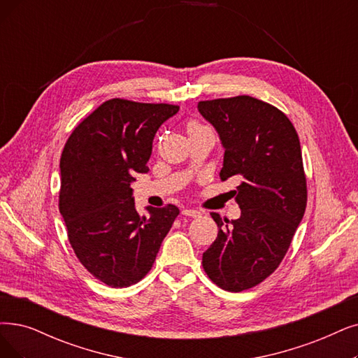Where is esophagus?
Here are the masks:
<instances>
[{
	"instance_id": "1",
	"label": "esophagus",
	"mask_w": 358,
	"mask_h": 358,
	"mask_svg": "<svg viewBox=\"0 0 358 358\" xmlns=\"http://www.w3.org/2000/svg\"><path fill=\"white\" fill-rule=\"evenodd\" d=\"M182 214H183V216H188V217H201V211H199V210H192V208H185L183 211H182Z\"/></svg>"
}]
</instances>
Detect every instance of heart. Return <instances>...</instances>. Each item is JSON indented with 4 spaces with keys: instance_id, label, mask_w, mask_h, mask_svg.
Returning <instances> with one entry per match:
<instances>
[{
    "instance_id": "1",
    "label": "heart",
    "mask_w": 358,
    "mask_h": 358,
    "mask_svg": "<svg viewBox=\"0 0 358 358\" xmlns=\"http://www.w3.org/2000/svg\"><path fill=\"white\" fill-rule=\"evenodd\" d=\"M201 127H204V126L198 124L196 122H191V123L188 124V132H191V131H196V129H201Z\"/></svg>"
}]
</instances>
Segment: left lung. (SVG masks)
Wrapping results in <instances>:
<instances>
[{
  "instance_id": "1",
  "label": "left lung",
  "mask_w": 358,
  "mask_h": 358,
  "mask_svg": "<svg viewBox=\"0 0 358 358\" xmlns=\"http://www.w3.org/2000/svg\"><path fill=\"white\" fill-rule=\"evenodd\" d=\"M198 111L217 131L224 148L220 179L239 182L241 217L217 223L216 241L203 254L208 278L241 292L263 282L287 254L307 206L301 145L291 120L248 95L199 101Z\"/></svg>"
}]
</instances>
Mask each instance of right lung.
<instances>
[{
	"label": "right lung",
	"instance_id": "1",
	"mask_svg": "<svg viewBox=\"0 0 358 358\" xmlns=\"http://www.w3.org/2000/svg\"><path fill=\"white\" fill-rule=\"evenodd\" d=\"M179 111L171 104L113 98L83 119L62 152L59 208L79 262L111 288L139 282L151 270L179 214L167 204L135 208L131 183L147 173L152 139Z\"/></svg>",
	"mask_w": 358,
	"mask_h": 358
}]
</instances>
